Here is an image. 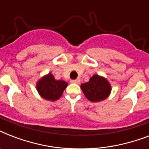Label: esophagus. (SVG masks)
Wrapping results in <instances>:
<instances>
[{
    "label": "esophagus",
    "mask_w": 149,
    "mask_h": 149,
    "mask_svg": "<svg viewBox=\"0 0 149 149\" xmlns=\"http://www.w3.org/2000/svg\"><path fill=\"white\" fill-rule=\"evenodd\" d=\"M71 83H72V84H79V83H80V79H72V80H71Z\"/></svg>",
    "instance_id": "1"
}]
</instances>
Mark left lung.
I'll list each match as a JSON object with an SVG mask.
<instances>
[{
    "instance_id": "obj_1",
    "label": "left lung",
    "mask_w": 149,
    "mask_h": 149,
    "mask_svg": "<svg viewBox=\"0 0 149 149\" xmlns=\"http://www.w3.org/2000/svg\"><path fill=\"white\" fill-rule=\"evenodd\" d=\"M81 89L85 97L92 102L101 101L106 99L111 91L109 82L98 75H93L90 81L81 84Z\"/></svg>"
}]
</instances>
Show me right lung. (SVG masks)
Instances as JSON below:
<instances>
[{
  "label": "right lung",
  "instance_id": "obj_1",
  "mask_svg": "<svg viewBox=\"0 0 149 149\" xmlns=\"http://www.w3.org/2000/svg\"><path fill=\"white\" fill-rule=\"evenodd\" d=\"M67 85L66 82L56 80L52 73H49L37 83L36 87L42 97L55 101L62 96Z\"/></svg>",
  "mask_w": 149,
  "mask_h": 149
}]
</instances>
